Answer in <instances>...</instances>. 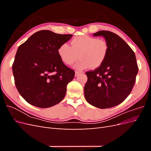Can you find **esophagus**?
<instances>
[{"label": "esophagus", "instance_id": "esophagus-1", "mask_svg": "<svg viewBox=\"0 0 151 151\" xmlns=\"http://www.w3.org/2000/svg\"><path fill=\"white\" fill-rule=\"evenodd\" d=\"M81 71H78V70L76 71V72H75V76H76V77L78 76L81 74Z\"/></svg>", "mask_w": 151, "mask_h": 151}]
</instances>
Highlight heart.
Masks as SVG:
<instances>
[{
    "mask_svg": "<svg viewBox=\"0 0 151 151\" xmlns=\"http://www.w3.org/2000/svg\"><path fill=\"white\" fill-rule=\"evenodd\" d=\"M71 45H61L58 53L67 65L73 64L80 56L81 60L76 66L78 69L100 67L106 60L109 50L106 41L89 35L77 36L72 40Z\"/></svg>",
    "mask_w": 151,
    "mask_h": 151,
    "instance_id": "heart-1",
    "label": "heart"
}]
</instances>
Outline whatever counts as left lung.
<instances>
[{
	"label": "left lung",
	"mask_w": 151,
	"mask_h": 151,
	"mask_svg": "<svg viewBox=\"0 0 151 151\" xmlns=\"http://www.w3.org/2000/svg\"><path fill=\"white\" fill-rule=\"evenodd\" d=\"M108 45V53L103 64L87 71L88 81L84 96L89 104L101 109L117 106L133 89L139 67L134 52L124 40L109 31H99Z\"/></svg>",
	"instance_id": "8db88e82"
}]
</instances>
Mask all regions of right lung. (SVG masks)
I'll use <instances>...</instances> for the list:
<instances>
[{
    "mask_svg": "<svg viewBox=\"0 0 151 151\" xmlns=\"http://www.w3.org/2000/svg\"><path fill=\"white\" fill-rule=\"evenodd\" d=\"M72 36L39 31L18 48L12 64L14 83L30 104L49 108L64 98L75 72L63 63L58 50Z\"/></svg>",
    "mask_w": 151,
    "mask_h": 151,
    "instance_id": "add662e5",
    "label": "right lung"
}]
</instances>
